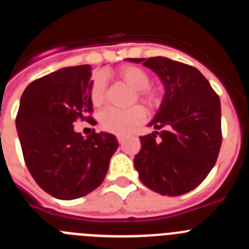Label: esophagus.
Returning a JSON list of instances; mask_svg holds the SVG:
<instances>
[{"mask_svg":"<svg viewBox=\"0 0 249 249\" xmlns=\"http://www.w3.org/2000/svg\"><path fill=\"white\" fill-rule=\"evenodd\" d=\"M117 141L120 143H122L123 141H124V136H117Z\"/></svg>","mask_w":249,"mask_h":249,"instance_id":"obj_1","label":"esophagus"}]
</instances>
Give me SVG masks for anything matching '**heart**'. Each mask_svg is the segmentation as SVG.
I'll use <instances>...</instances> for the list:
<instances>
[{
  "instance_id": "obj_1",
  "label": "heart",
  "mask_w": 249,
  "mask_h": 249,
  "mask_svg": "<svg viewBox=\"0 0 249 249\" xmlns=\"http://www.w3.org/2000/svg\"><path fill=\"white\" fill-rule=\"evenodd\" d=\"M116 76L123 82L135 89L137 100L144 103L148 107H155L160 102V89L149 86L148 72L138 66L127 65L118 68ZM106 96V83L102 76L93 77L89 87V98L94 106H101L105 101ZM146 114L144 111L138 106L131 107L128 109H118L114 107H108L103 109L100 114V124L105 131L111 132L114 135H126L135 128L140 123L143 122Z\"/></svg>"
}]
</instances>
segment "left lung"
<instances>
[{"label": "left lung", "instance_id": "8db88e82", "mask_svg": "<svg viewBox=\"0 0 249 249\" xmlns=\"http://www.w3.org/2000/svg\"><path fill=\"white\" fill-rule=\"evenodd\" d=\"M157 73L164 97L141 136L135 167L149 190L181 196L198 187L215 164L222 143L221 102L206 77L196 67L167 57L127 58Z\"/></svg>", "mask_w": 249, "mask_h": 249}]
</instances>
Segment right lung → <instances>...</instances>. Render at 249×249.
<instances>
[{
	"label": "right lung",
	"mask_w": 249,
	"mask_h": 249,
	"mask_svg": "<svg viewBox=\"0 0 249 249\" xmlns=\"http://www.w3.org/2000/svg\"><path fill=\"white\" fill-rule=\"evenodd\" d=\"M91 66L65 67L27 86L16 117L26 166L36 183L58 199L89 195L103 182L118 142L107 132L83 137L76 121H92Z\"/></svg>",
	"instance_id": "right-lung-1"
}]
</instances>
